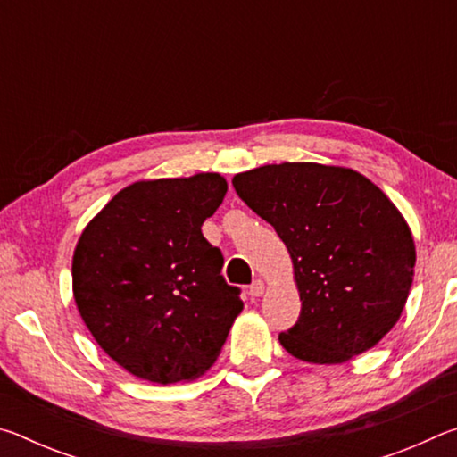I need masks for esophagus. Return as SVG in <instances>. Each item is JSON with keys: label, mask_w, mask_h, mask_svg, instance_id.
<instances>
[{"label": "esophagus", "mask_w": 457, "mask_h": 457, "mask_svg": "<svg viewBox=\"0 0 457 457\" xmlns=\"http://www.w3.org/2000/svg\"><path fill=\"white\" fill-rule=\"evenodd\" d=\"M264 290H266V284L262 282V280H253L252 284H250V296H262V294H264Z\"/></svg>", "instance_id": "esophagus-1"}]
</instances>
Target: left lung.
<instances>
[{
	"label": "left lung",
	"mask_w": 457,
	"mask_h": 457,
	"mask_svg": "<svg viewBox=\"0 0 457 457\" xmlns=\"http://www.w3.org/2000/svg\"><path fill=\"white\" fill-rule=\"evenodd\" d=\"M234 187L290 252L303 308L278 338L292 357L337 365L395 327L413 282L415 244L375 183L345 167L282 163L239 173Z\"/></svg>",
	"instance_id": "obj_1"
}]
</instances>
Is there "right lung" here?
<instances>
[{"label":"right lung","mask_w":457,"mask_h":457,"mask_svg":"<svg viewBox=\"0 0 457 457\" xmlns=\"http://www.w3.org/2000/svg\"><path fill=\"white\" fill-rule=\"evenodd\" d=\"M226 191L218 173L138 181L84 228L72 258L76 306L130 375L189 381L218 359L244 308L221 276V250L201 234Z\"/></svg>","instance_id":"right-lung-1"}]
</instances>
